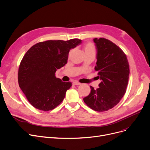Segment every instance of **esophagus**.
Instances as JSON below:
<instances>
[{"label": "esophagus", "mask_w": 150, "mask_h": 150, "mask_svg": "<svg viewBox=\"0 0 150 150\" xmlns=\"http://www.w3.org/2000/svg\"><path fill=\"white\" fill-rule=\"evenodd\" d=\"M72 84H73L74 85H76V86H79V85L81 84V83H78V82H77V81H74V82H73Z\"/></svg>", "instance_id": "1"}]
</instances>
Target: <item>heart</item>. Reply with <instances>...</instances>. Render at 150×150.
<instances>
[{"label": "heart", "mask_w": 150, "mask_h": 150, "mask_svg": "<svg viewBox=\"0 0 150 150\" xmlns=\"http://www.w3.org/2000/svg\"><path fill=\"white\" fill-rule=\"evenodd\" d=\"M84 51L85 53H96V47L92 42H88L84 45Z\"/></svg>", "instance_id": "b5f03b06"}]
</instances>
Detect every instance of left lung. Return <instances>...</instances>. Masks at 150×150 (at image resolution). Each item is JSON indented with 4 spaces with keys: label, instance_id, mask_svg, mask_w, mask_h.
Returning <instances> with one entry per match:
<instances>
[{
    "label": "left lung",
    "instance_id": "1",
    "mask_svg": "<svg viewBox=\"0 0 150 150\" xmlns=\"http://www.w3.org/2000/svg\"><path fill=\"white\" fill-rule=\"evenodd\" d=\"M97 49L95 67L101 82L99 87L91 89L89 95L83 98L92 109L103 112L116 106L125 95L129 76V65L127 55L119 46L108 39H93Z\"/></svg>",
    "mask_w": 150,
    "mask_h": 150
}]
</instances>
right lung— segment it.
I'll return each mask as SVG.
<instances>
[{"label": "right lung", "instance_id": "add662e5", "mask_svg": "<svg viewBox=\"0 0 150 150\" xmlns=\"http://www.w3.org/2000/svg\"><path fill=\"white\" fill-rule=\"evenodd\" d=\"M81 42L77 38L49 40L35 44L26 52L19 67L18 83L34 108L50 111L64 100L72 83L62 81L55 72L67 63L70 50Z\"/></svg>", "mask_w": 150, "mask_h": 150}]
</instances>
